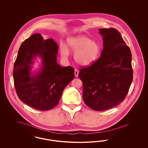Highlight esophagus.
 I'll return each mask as SVG.
<instances>
[{"label": "esophagus", "instance_id": "obj_1", "mask_svg": "<svg viewBox=\"0 0 148 148\" xmlns=\"http://www.w3.org/2000/svg\"><path fill=\"white\" fill-rule=\"evenodd\" d=\"M74 74H75V76H78V74H79V71L76 69H75V71H74Z\"/></svg>", "mask_w": 148, "mask_h": 148}]
</instances>
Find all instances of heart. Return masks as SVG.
<instances>
[{"mask_svg": "<svg viewBox=\"0 0 148 148\" xmlns=\"http://www.w3.org/2000/svg\"><path fill=\"white\" fill-rule=\"evenodd\" d=\"M67 44L71 50L75 51L74 58L80 66H90L98 58L100 51L98 43L85 35L71 37L67 40ZM60 51L63 58H67L69 51L66 45H61Z\"/></svg>", "mask_w": 148, "mask_h": 148, "instance_id": "1", "label": "heart"}]
</instances>
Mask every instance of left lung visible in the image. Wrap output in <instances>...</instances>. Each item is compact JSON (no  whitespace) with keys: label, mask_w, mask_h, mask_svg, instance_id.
<instances>
[{"label":"left lung","mask_w":148,"mask_h":148,"mask_svg":"<svg viewBox=\"0 0 148 148\" xmlns=\"http://www.w3.org/2000/svg\"><path fill=\"white\" fill-rule=\"evenodd\" d=\"M103 49L90 66L79 70L83 99L91 109L101 111L121 103L133 79L132 56L121 34L114 28L101 29Z\"/></svg>","instance_id":"1"}]
</instances>
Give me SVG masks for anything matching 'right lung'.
Wrapping results in <instances>:
<instances>
[{
  "mask_svg": "<svg viewBox=\"0 0 148 148\" xmlns=\"http://www.w3.org/2000/svg\"><path fill=\"white\" fill-rule=\"evenodd\" d=\"M58 45L53 38L44 40L35 34L23 42L14 64V85L19 99L38 110L47 111L55 107L63 91L74 78V68L62 67L56 61ZM42 58V68L31 74L33 59Z\"/></svg>",
  "mask_w": 148,
  "mask_h": 148,
  "instance_id": "1",
  "label": "right lung"
}]
</instances>
